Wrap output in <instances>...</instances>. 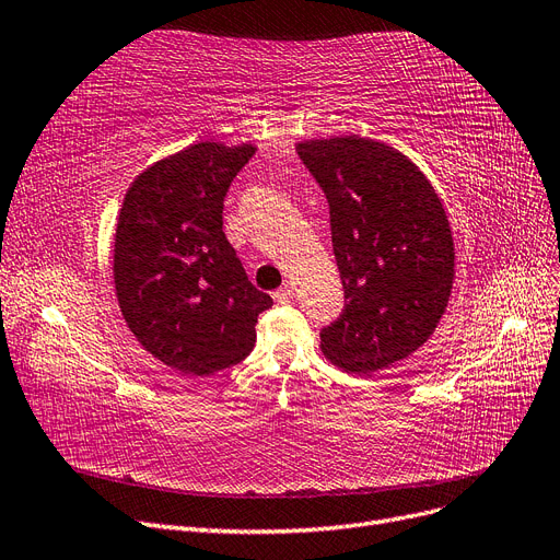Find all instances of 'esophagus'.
Returning <instances> with one entry per match:
<instances>
[{"label":"esophagus","mask_w":560,"mask_h":560,"mask_svg":"<svg viewBox=\"0 0 560 560\" xmlns=\"http://www.w3.org/2000/svg\"><path fill=\"white\" fill-rule=\"evenodd\" d=\"M276 303H290L294 299V287L292 284H282L278 292H273Z\"/></svg>","instance_id":"34e87169"}]
</instances>
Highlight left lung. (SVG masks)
<instances>
[{
    "instance_id": "8db88e82",
    "label": "left lung",
    "mask_w": 560,
    "mask_h": 560,
    "mask_svg": "<svg viewBox=\"0 0 560 560\" xmlns=\"http://www.w3.org/2000/svg\"><path fill=\"white\" fill-rule=\"evenodd\" d=\"M329 200L346 308L319 331L325 358L369 376L413 354L444 317L453 231L425 173L385 142L341 135L296 144Z\"/></svg>"
}]
</instances>
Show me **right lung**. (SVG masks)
Returning a JSON list of instances; mask_svg holds the SVG:
<instances>
[{
    "instance_id": "1",
    "label": "right lung",
    "mask_w": 560,
    "mask_h": 560,
    "mask_svg": "<svg viewBox=\"0 0 560 560\" xmlns=\"http://www.w3.org/2000/svg\"><path fill=\"white\" fill-rule=\"evenodd\" d=\"M257 147L196 142L128 186L114 233L118 308L140 346L186 376L243 362L273 306L222 231L224 196Z\"/></svg>"
}]
</instances>
